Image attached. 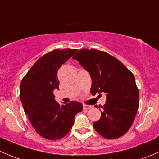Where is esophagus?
Instances as JSON below:
<instances>
[{"mask_svg":"<svg viewBox=\"0 0 159 159\" xmlns=\"http://www.w3.org/2000/svg\"><path fill=\"white\" fill-rule=\"evenodd\" d=\"M91 108H92V107H91V105H83V109H84V110H89Z\"/></svg>","mask_w":159,"mask_h":159,"instance_id":"1","label":"esophagus"}]
</instances>
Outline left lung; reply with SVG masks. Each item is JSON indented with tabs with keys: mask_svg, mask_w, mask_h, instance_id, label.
Listing matches in <instances>:
<instances>
[{
	"mask_svg": "<svg viewBox=\"0 0 159 159\" xmlns=\"http://www.w3.org/2000/svg\"><path fill=\"white\" fill-rule=\"evenodd\" d=\"M72 58L78 61L89 72L92 81L91 94H106V103L101 106L103 109L102 116L94 122V129L105 139L124 135L139 109V92L134 75L120 61L105 51L81 49Z\"/></svg>",
	"mask_w": 159,
	"mask_h": 159,
	"instance_id": "1",
	"label": "left lung"
}]
</instances>
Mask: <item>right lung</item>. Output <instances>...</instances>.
<instances>
[{"mask_svg": "<svg viewBox=\"0 0 159 159\" xmlns=\"http://www.w3.org/2000/svg\"><path fill=\"white\" fill-rule=\"evenodd\" d=\"M77 49H56L40 57L22 79L20 98L34 129L41 137L58 140L71 129L82 104L71 102L61 105L54 100L53 91L58 89L57 70Z\"/></svg>", "mask_w": 159, "mask_h": 159, "instance_id": "obj_1", "label": "right lung"}]
</instances>
